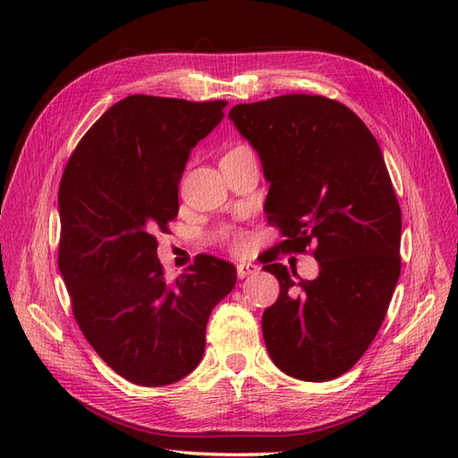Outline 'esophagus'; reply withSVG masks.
Segmentation results:
<instances>
[{
  "instance_id": "34e87169",
  "label": "esophagus",
  "mask_w": 458,
  "mask_h": 458,
  "mask_svg": "<svg viewBox=\"0 0 458 458\" xmlns=\"http://www.w3.org/2000/svg\"><path fill=\"white\" fill-rule=\"evenodd\" d=\"M238 277L240 279H244V277H248V276H251V274H256V271L259 269L256 264H246V261H244V264H238Z\"/></svg>"
}]
</instances>
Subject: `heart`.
Wrapping results in <instances>:
<instances>
[{"instance_id":"obj_1","label":"heart","mask_w":458,"mask_h":458,"mask_svg":"<svg viewBox=\"0 0 458 458\" xmlns=\"http://www.w3.org/2000/svg\"><path fill=\"white\" fill-rule=\"evenodd\" d=\"M234 246H236V248H242V246H244V240L236 238V240H234Z\"/></svg>"}]
</instances>
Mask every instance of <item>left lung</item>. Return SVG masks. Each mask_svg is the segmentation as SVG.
<instances>
[{"label": "left lung", "instance_id": "left-lung-1", "mask_svg": "<svg viewBox=\"0 0 458 458\" xmlns=\"http://www.w3.org/2000/svg\"><path fill=\"white\" fill-rule=\"evenodd\" d=\"M228 115L259 155L267 220L284 234L264 261L281 287L261 317L269 358L305 382L335 379L372 344L400 279L402 210L382 149L352 110L325 96H276ZM307 247L317 280L275 264L279 249Z\"/></svg>", "mask_w": 458, "mask_h": 458}]
</instances>
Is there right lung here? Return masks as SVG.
<instances>
[{"mask_svg": "<svg viewBox=\"0 0 458 458\" xmlns=\"http://www.w3.org/2000/svg\"><path fill=\"white\" fill-rule=\"evenodd\" d=\"M228 102L133 94L84 133L58 187V269L82 335L115 374L140 386L179 382L199 366L207 323L236 267L200 256L165 279L155 232L179 212L191 149Z\"/></svg>", "mask_w": 458, "mask_h": 458, "instance_id": "1", "label": "right lung"}]
</instances>
